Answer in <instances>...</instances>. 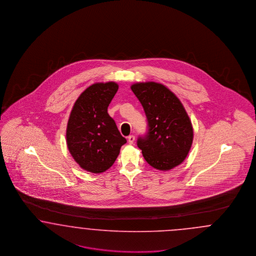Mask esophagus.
I'll return each mask as SVG.
<instances>
[{
  "label": "esophagus",
  "instance_id": "obj_1",
  "mask_svg": "<svg viewBox=\"0 0 256 256\" xmlns=\"http://www.w3.org/2000/svg\"><path fill=\"white\" fill-rule=\"evenodd\" d=\"M134 142V136L130 134V136H128V142H129V144H133Z\"/></svg>",
  "mask_w": 256,
  "mask_h": 256
}]
</instances>
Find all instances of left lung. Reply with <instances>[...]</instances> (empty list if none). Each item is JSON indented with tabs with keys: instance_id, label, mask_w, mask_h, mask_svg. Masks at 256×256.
<instances>
[{
	"instance_id": "obj_1",
	"label": "left lung",
	"mask_w": 256,
	"mask_h": 256,
	"mask_svg": "<svg viewBox=\"0 0 256 256\" xmlns=\"http://www.w3.org/2000/svg\"><path fill=\"white\" fill-rule=\"evenodd\" d=\"M131 90L147 118L148 131L136 142L145 160L162 171L180 164L193 142L192 124L182 102L170 90L156 82L136 83Z\"/></svg>"
}]
</instances>
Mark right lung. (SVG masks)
Segmentation results:
<instances>
[{
	"mask_svg": "<svg viewBox=\"0 0 256 256\" xmlns=\"http://www.w3.org/2000/svg\"><path fill=\"white\" fill-rule=\"evenodd\" d=\"M118 90L114 82L92 84L79 96L70 114L68 151L79 166L92 173L109 169L127 142L107 112Z\"/></svg>",
	"mask_w": 256,
	"mask_h": 256,
	"instance_id": "add662e5",
	"label": "right lung"
}]
</instances>
